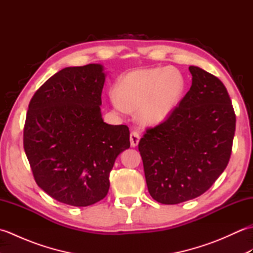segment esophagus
Segmentation results:
<instances>
[{
    "mask_svg": "<svg viewBox=\"0 0 253 253\" xmlns=\"http://www.w3.org/2000/svg\"><path fill=\"white\" fill-rule=\"evenodd\" d=\"M139 141H140V135H139V132L136 131V130L131 131L130 132V144H131V147H133V148L137 147Z\"/></svg>",
    "mask_w": 253,
    "mask_h": 253,
    "instance_id": "34e87169",
    "label": "esophagus"
}]
</instances>
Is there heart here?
<instances>
[{"mask_svg":"<svg viewBox=\"0 0 253 253\" xmlns=\"http://www.w3.org/2000/svg\"><path fill=\"white\" fill-rule=\"evenodd\" d=\"M185 78L169 67L139 69L124 76L112 91L110 100L117 111L137 110V117L146 125H158L170 116L185 91Z\"/></svg>","mask_w":253,"mask_h":253,"instance_id":"b5f03b06","label":"heart"}]
</instances>
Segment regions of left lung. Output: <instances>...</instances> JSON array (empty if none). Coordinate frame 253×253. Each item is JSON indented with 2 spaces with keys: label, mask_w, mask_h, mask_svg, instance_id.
<instances>
[{
  "label": "left lung",
  "mask_w": 253,
  "mask_h": 253,
  "mask_svg": "<svg viewBox=\"0 0 253 253\" xmlns=\"http://www.w3.org/2000/svg\"><path fill=\"white\" fill-rule=\"evenodd\" d=\"M192 84L165 122L149 128L139 142L150 195L177 204L206 192L226 169L236 115L223 83L189 66Z\"/></svg>",
  "instance_id": "8db88e82"
}]
</instances>
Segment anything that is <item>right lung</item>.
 Masks as SVG:
<instances>
[{
  "label": "right lung",
  "mask_w": 253,
  "mask_h": 253,
  "mask_svg": "<svg viewBox=\"0 0 253 253\" xmlns=\"http://www.w3.org/2000/svg\"><path fill=\"white\" fill-rule=\"evenodd\" d=\"M105 76L101 64L66 67L37 90L28 106L24 149L35 180L68 206L102 200L116 158L130 147L128 127L102 118Z\"/></svg>",
  "instance_id": "right-lung-1"
}]
</instances>
